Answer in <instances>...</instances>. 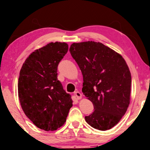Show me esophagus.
I'll return each mask as SVG.
<instances>
[{
	"instance_id": "obj_1",
	"label": "esophagus",
	"mask_w": 150,
	"mask_h": 150,
	"mask_svg": "<svg viewBox=\"0 0 150 150\" xmlns=\"http://www.w3.org/2000/svg\"><path fill=\"white\" fill-rule=\"evenodd\" d=\"M75 97L77 98V99H80L81 98H82V94H81L80 92H75Z\"/></svg>"
}]
</instances>
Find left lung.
Here are the masks:
<instances>
[{
    "instance_id": "left-lung-1",
    "label": "left lung",
    "mask_w": 150,
    "mask_h": 150,
    "mask_svg": "<svg viewBox=\"0 0 150 150\" xmlns=\"http://www.w3.org/2000/svg\"><path fill=\"white\" fill-rule=\"evenodd\" d=\"M70 52L82 73V93L94 105L86 122L99 130L111 129L130 104L131 74L126 62L108 46L92 41L73 43Z\"/></svg>"
}]
</instances>
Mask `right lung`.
Wrapping results in <instances>:
<instances>
[{
	"label": "right lung",
	"instance_id": "1",
	"mask_svg": "<svg viewBox=\"0 0 150 150\" xmlns=\"http://www.w3.org/2000/svg\"><path fill=\"white\" fill-rule=\"evenodd\" d=\"M65 42L49 43L25 60L18 79V96L25 115L46 131L57 130L66 121L73 106L57 78L58 65L68 52Z\"/></svg>",
	"mask_w": 150,
	"mask_h": 150
}]
</instances>
